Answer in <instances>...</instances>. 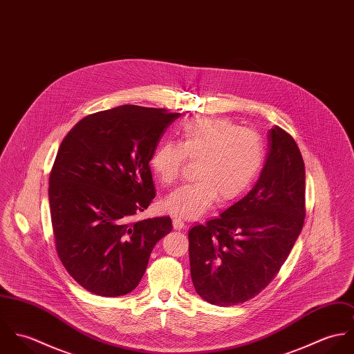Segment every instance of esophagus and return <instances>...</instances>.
Returning a JSON list of instances; mask_svg holds the SVG:
<instances>
[{
  "instance_id": "34e87169",
  "label": "esophagus",
  "mask_w": 354,
  "mask_h": 354,
  "mask_svg": "<svg viewBox=\"0 0 354 354\" xmlns=\"http://www.w3.org/2000/svg\"><path fill=\"white\" fill-rule=\"evenodd\" d=\"M173 227L176 230H181V229L185 227V223H184V221H181L178 218H173Z\"/></svg>"
}]
</instances>
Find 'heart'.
<instances>
[{
	"instance_id": "1",
	"label": "heart",
	"mask_w": 354,
	"mask_h": 354,
	"mask_svg": "<svg viewBox=\"0 0 354 354\" xmlns=\"http://www.w3.org/2000/svg\"><path fill=\"white\" fill-rule=\"evenodd\" d=\"M199 159L198 181L174 189L163 201L165 209L180 219H196L214 203L232 202L252 185L264 159L256 132L218 117L192 118L181 129L178 145L165 143L151 156V169L163 185L176 183L185 159Z\"/></svg>"
}]
</instances>
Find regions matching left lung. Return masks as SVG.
<instances>
[{
    "label": "left lung",
    "mask_w": 354,
    "mask_h": 354,
    "mask_svg": "<svg viewBox=\"0 0 354 354\" xmlns=\"http://www.w3.org/2000/svg\"><path fill=\"white\" fill-rule=\"evenodd\" d=\"M267 139L266 163L250 194L188 233L195 290L212 305H237L257 296L278 274L303 229L301 152L279 127L270 129Z\"/></svg>",
    "instance_id": "obj_1"
}]
</instances>
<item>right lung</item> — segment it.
<instances>
[{"label": "right lung", "instance_id": "1", "mask_svg": "<svg viewBox=\"0 0 354 354\" xmlns=\"http://www.w3.org/2000/svg\"><path fill=\"white\" fill-rule=\"evenodd\" d=\"M180 113L124 104L80 120L62 140L49 180L55 250L71 277L103 297L139 285L170 216L131 222L155 198L150 160Z\"/></svg>", "mask_w": 354, "mask_h": 354}]
</instances>
